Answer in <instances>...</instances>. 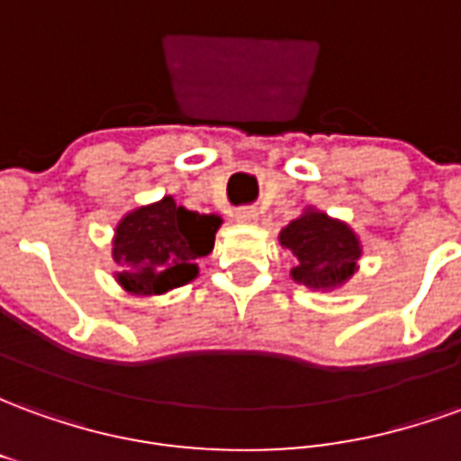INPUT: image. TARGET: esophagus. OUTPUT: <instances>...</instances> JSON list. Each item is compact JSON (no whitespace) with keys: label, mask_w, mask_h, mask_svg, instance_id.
<instances>
[{"label":"esophagus","mask_w":461,"mask_h":461,"mask_svg":"<svg viewBox=\"0 0 461 461\" xmlns=\"http://www.w3.org/2000/svg\"><path fill=\"white\" fill-rule=\"evenodd\" d=\"M234 220L237 221H254L257 220V210L254 207H240L234 212Z\"/></svg>","instance_id":"1"}]
</instances>
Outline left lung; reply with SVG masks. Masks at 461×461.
Masks as SVG:
<instances>
[{
  "label": "left lung",
  "instance_id": "obj_1",
  "mask_svg": "<svg viewBox=\"0 0 461 461\" xmlns=\"http://www.w3.org/2000/svg\"><path fill=\"white\" fill-rule=\"evenodd\" d=\"M279 241L296 257L294 281L309 289H336L357 269L360 241L348 224L323 212H303L281 230Z\"/></svg>",
  "mask_w": 461,
  "mask_h": 461
}]
</instances>
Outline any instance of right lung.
<instances>
[{
    "label": "right lung",
    "instance_id": "1",
    "mask_svg": "<svg viewBox=\"0 0 461 461\" xmlns=\"http://www.w3.org/2000/svg\"><path fill=\"white\" fill-rule=\"evenodd\" d=\"M221 220L177 207L172 197L138 207L115 227L113 259L121 286L135 296H152L197 276L194 259L207 257Z\"/></svg>",
    "mask_w": 461,
    "mask_h": 461
}]
</instances>
